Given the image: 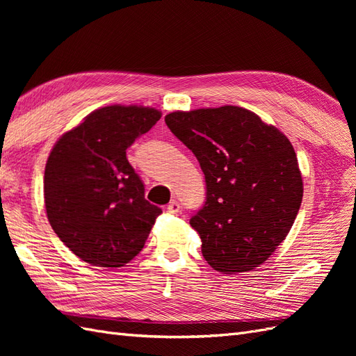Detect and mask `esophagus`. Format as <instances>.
Segmentation results:
<instances>
[{
    "mask_svg": "<svg viewBox=\"0 0 356 356\" xmlns=\"http://www.w3.org/2000/svg\"><path fill=\"white\" fill-rule=\"evenodd\" d=\"M168 212L169 213H178L179 212V203L177 200H172L169 204H168Z\"/></svg>",
    "mask_w": 356,
    "mask_h": 356,
    "instance_id": "obj_1",
    "label": "esophagus"
}]
</instances>
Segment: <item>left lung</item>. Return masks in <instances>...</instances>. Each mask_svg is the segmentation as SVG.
<instances>
[{"label":"left lung","mask_w":356,"mask_h":356,"mask_svg":"<svg viewBox=\"0 0 356 356\" xmlns=\"http://www.w3.org/2000/svg\"><path fill=\"white\" fill-rule=\"evenodd\" d=\"M170 132L199 160L207 202L190 224L217 272H248L286 238L303 199V179L289 139L241 106L175 111Z\"/></svg>","instance_id":"left-lung-1"}]
</instances>
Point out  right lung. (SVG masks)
<instances>
[{
    "label": "right lung",
    "instance_id": "add662e5",
    "mask_svg": "<svg viewBox=\"0 0 356 356\" xmlns=\"http://www.w3.org/2000/svg\"><path fill=\"white\" fill-rule=\"evenodd\" d=\"M161 113L110 105L62 135L44 170L47 218L58 238L83 261L122 267L143 250L161 209L144 196V182L126 149Z\"/></svg>",
    "mask_w": 356,
    "mask_h": 356
}]
</instances>
